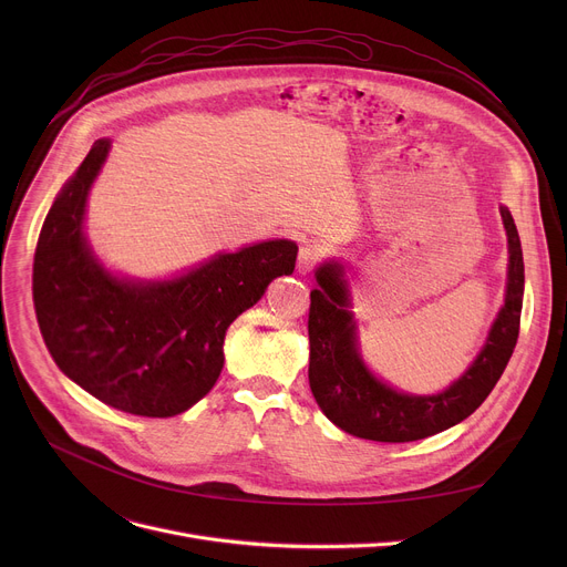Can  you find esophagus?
<instances>
[{"label": "esophagus", "instance_id": "esophagus-1", "mask_svg": "<svg viewBox=\"0 0 567 567\" xmlns=\"http://www.w3.org/2000/svg\"><path fill=\"white\" fill-rule=\"evenodd\" d=\"M322 260V251L316 247V245H305L300 247V254H298V271L300 274H311Z\"/></svg>", "mask_w": 567, "mask_h": 567}]
</instances>
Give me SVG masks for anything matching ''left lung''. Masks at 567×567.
<instances>
[{"mask_svg":"<svg viewBox=\"0 0 567 567\" xmlns=\"http://www.w3.org/2000/svg\"><path fill=\"white\" fill-rule=\"evenodd\" d=\"M509 241V278L487 346L473 365L444 392L415 396L374 379L357 352L348 289L339 265L316 271L318 289L309 293V388L341 431L374 442H415L466 420L489 396L505 372L520 330L525 265L514 217L501 208Z\"/></svg>","mask_w":567,"mask_h":567,"instance_id":"1","label":"left lung"}]
</instances>
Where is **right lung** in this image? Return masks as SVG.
<instances>
[{
  "mask_svg": "<svg viewBox=\"0 0 567 567\" xmlns=\"http://www.w3.org/2000/svg\"><path fill=\"white\" fill-rule=\"evenodd\" d=\"M99 138L53 202L33 258V302L58 368L112 409L141 417L188 411L224 368L230 322L289 276L298 247L271 239L221 254L168 282H132L92 256L83 217L107 156Z\"/></svg>",
  "mask_w": 567,
  "mask_h": 567,
  "instance_id": "add662e5",
  "label": "right lung"
}]
</instances>
